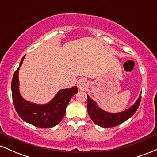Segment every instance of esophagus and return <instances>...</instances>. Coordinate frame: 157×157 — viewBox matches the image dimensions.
Wrapping results in <instances>:
<instances>
[{
    "mask_svg": "<svg viewBox=\"0 0 157 157\" xmlns=\"http://www.w3.org/2000/svg\"><path fill=\"white\" fill-rule=\"evenodd\" d=\"M88 82L85 78H80L77 81V87L79 89H84L87 86Z\"/></svg>",
    "mask_w": 157,
    "mask_h": 157,
    "instance_id": "esophagus-1",
    "label": "esophagus"
}]
</instances>
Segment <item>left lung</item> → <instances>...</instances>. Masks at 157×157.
I'll return each instance as SVG.
<instances>
[{"label": "left lung", "instance_id": "1", "mask_svg": "<svg viewBox=\"0 0 157 157\" xmlns=\"http://www.w3.org/2000/svg\"><path fill=\"white\" fill-rule=\"evenodd\" d=\"M87 110L91 120L97 125L102 128H111L119 125L132 117L137 110L141 100V94L135 103L129 109L118 113H110L102 110L97 102L87 95Z\"/></svg>", "mask_w": 157, "mask_h": 157}]
</instances>
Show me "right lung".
Returning <instances> with one entry per match:
<instances>
[{"mask_svg":"<svg viewBox=\"0 0 157 157\" xmlns=\"http://www.w3.org/2000/svg\"><path fill=\"white\" fill-rule=\"evenodd\" d=\"M23 56L19 67L14 74L12 81V100L15 110L20 117L25 122L38 128H49L60 123L63 118L66 109L72 96L77 93V86L61 89L49 102L35 104L27 101L21 96L19 90L18 72L23 63Z\"/></svg>","mask_w":157,"mask_h":157,"instance_id":"add662e5","label":"right lung"}]
</instances>
